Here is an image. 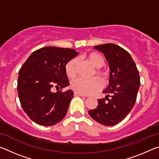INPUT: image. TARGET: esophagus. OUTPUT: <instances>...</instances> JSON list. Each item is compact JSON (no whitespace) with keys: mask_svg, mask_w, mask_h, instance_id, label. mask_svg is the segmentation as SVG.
<instances>
[{"mask_svg":"<svg viewBox=\"0 0 159 159\" xmlns=\"http://www.w3.org/2000/svg\"><path fill=\"white\" fill-rule=\"evenodd\" d=\"M74 95H78V96H81V97H86V95H85L84 94H80V93L74 92Z\"/></svg>","mask_w":159,"mask_h":159,"instance_id":"esophagus-1","label":"esophagus"}]
</instances>
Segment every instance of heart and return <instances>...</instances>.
<instances>
[{"label":"heart","mask_w":159,"mask_h":159,"mask_svg":"<svg viewBox=\"0 0 159 159\" xmlns=\"http://www.w3.org/2000/svg\"><path fill=\"white\" fill-rule=\"evenodd\" d=\"M88 59L97 70V74L99 75L102 80H105L107 78V73L105 70L100 69L104 65V59L101 55L98 53H90L87 56ZM78 64L77 59H73L67 63L65 66L66 74L69 77H74L76 72V66ZM103 83L102 80L98 77L91 79H85L82 77H78L71 80L70 88L75 92L84 95H89L98 91L102 89Z\"/></svg>","instance_id":"heart-1"}]
</instances>
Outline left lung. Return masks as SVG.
<instances>
[{"label": "left lung", "mask_w": 159, "mask_h": 159, "mask_svg": "<svg viewBox=\"0 0 159 159\" xmlns=\"http://www.w3.org/2000/svg\"><path fill=\"white\" fill-rule=\"evenodd\" d=\"M94 49L106 58L110 81L102 92L107 95L98 99L97 107L89 110V114L100 124L113 126L124 120L134 107L140 86L139 74L129 53L118 45L100 44Z\"/></svg>", "instance_id": "8db88e82"}]
</instances>
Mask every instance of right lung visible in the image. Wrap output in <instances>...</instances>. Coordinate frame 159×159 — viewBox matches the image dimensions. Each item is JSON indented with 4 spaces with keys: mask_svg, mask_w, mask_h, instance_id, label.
Returning a JSON list of instances; mask_svg holds the SVG:
<instances>
[{
    "mask_svg": "<svg viewBox=\"0 0 159 159\" xmlns=\"http://www.w3.org/2000/svg\"><path fill=\"white\" fill-rule=\"evenodd\" d=\"M75 49L46 47L32 52L19 70L17 93L21 106L33 122L52 126L64 119L74 92L61 90L69 85L65 66L76 57ZM61 90L52 92V88Z\"/></svg>",
    "mask_w": 159,
    "mask_h": 159,
    "instance_id": "right-lung-1",
    "label": "right lung"
}]
</instances>
